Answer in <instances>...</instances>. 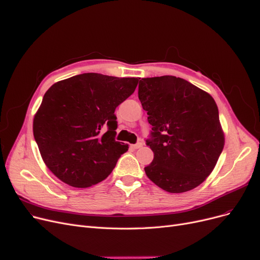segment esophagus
Here are the masks:
<instances>
[{"label": "esophagus", "instance_id": "1", "mask_svg": "<svg viewBox=\"0 0 260 260\" xmlns=\"http://www.w3.org/2000/svg\"><path fill=\"white\" fill-rule=\"evenodd\" d=\"M142 146H143V144H142L141 142H139V143H137V144L131 145V148H132V149H139V148H141Z\"/></svg>", "mask_w": 260, "mask_h": 260}]
</instances>
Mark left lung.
I'll use <instances>...</instances> for the list:
<instances>
[{
    "label": "left lung",
    "mask_w": 260,
    "mask_h": 260,
    "mask_svg": "<svg viewBox=\"0 0 260 260\" xmlns=\"http://www.w3.org/2000/svg\"><path fill=\"white\" fill-rule=\"evenodd\" d=\"M139 99L147 111L153 151L147 177L166 192L190 191L206 180L224 147L214 99L190 82L173 76L144 78Z\"/></svg>",
    "instance_id": "obj_1"
}]
</instances>
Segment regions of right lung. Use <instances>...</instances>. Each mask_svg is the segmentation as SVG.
<instances>
[{
    "mask_svg": "<svg viewBox=\"0 0 260 260\" xmlns=\"http://www.w3.org/2000/svg\"><path fill=\"white\" fill-rule=\"evenodd\" d=\"M138 78L83 74L45 94L33 121L41 157L58 179L87 188L105 180L128 150L115 141V109L137 88Z\"/></svg>",
    "mask_w": 260,
    "mask_h": 260,
    "instance_id": "1",
    "label": "right lung"
}]
</instances>
